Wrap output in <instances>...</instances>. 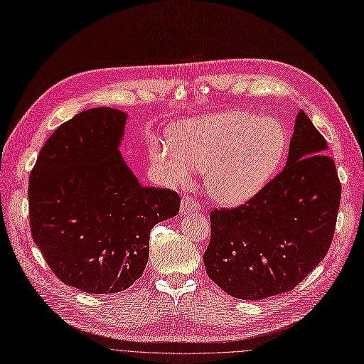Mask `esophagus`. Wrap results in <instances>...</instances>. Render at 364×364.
<instances>
[{"label": "esophagus", "mask_w": 364, "mask_h": 364, "mask_svg": "<svg viewBox=\"0 0 364 364\" xmlns=\"http://www.w3.org/2000/svg\"><path fill=\"white\" fill-rule=\"evenodd\" d=\"M181 213L187 214V213H195V211H200V205L196 199L193 198H184L181 200Z\"/></svg>", "instance_id": "obj_1"}]
</instances>
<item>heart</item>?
Segmentation results:
<instances>
[{"mask_svg":"<svg viewBox=\"0 0 364 364\" xmlns=\"http://www.w3.org/2000/svg\"><path fill=\"white\" fill-rule=\"evenodd\" d=\"M279 123L246 111H226L184 121L172 129V142L153 141L151 159L173 184L205 169L211 196L237 205L258 193L287 153Z\"/></svg>","mask_w":364,"mask_h":364,"instance_id":"heart-1","label":"heart"}]
</instances>
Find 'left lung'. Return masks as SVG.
Wrapping results in <instances>:
<instances>
[{"label":"left lung","mask_w":364,"mask_h":364,"mask_svg":"<svg viewBox=\"0 0 364 364\" xmlns=\"http://www.w3.org/2000/svg\"><path fill=\"white\" fill-rule=\"evenodd\" d=\"M326 150L324 136L300 111L287 166L245 204L211 210L204 264L225 292L261 300L291 291L326 258L342 193Z\"/></svg>","instance_id":"left-lung-1"}]
</instances>
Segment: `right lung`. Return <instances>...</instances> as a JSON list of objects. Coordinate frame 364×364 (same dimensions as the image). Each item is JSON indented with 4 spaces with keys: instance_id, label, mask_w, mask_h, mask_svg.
Listing matches in <instances>:
<instances>
[{
    "instance_id": "obj_1",
    "label": "right lung",
    "mask_w": 364,
    "mask_h": 364,
    "mask_svg": "<svg viewBox=\"0 0 364 364\" xmlns=\"http://www.w3.org/2000/svg\"><path fill=\"white\" fill-rule=\"evenodd\" d=\"M126 114L92 107L65 121L30 173L34 243L61 282L88 294L130 288L144 270L153 228L178 214L180 195L142 187L118 151Z\"/></svg>"
}]
</instances>
